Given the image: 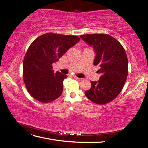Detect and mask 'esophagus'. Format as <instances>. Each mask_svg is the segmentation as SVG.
<instances>
[{
	"label": "esophagus",
	"instance_id": "obj_1",
	"mask_svg": "<svg viewBox=\"0 0 148 148\" xmlns=\"http://www.w3.org/2000/svg\"><path fill=\"white\" fill-rule=\"evenodd\" d=\"M73 77H74V79L78 80V81H81V80L82 79V78H80V77H77V76H73Z\"/></svg>",
	"mask_w": 148,
	"mask_h": 148
}]
</instances>
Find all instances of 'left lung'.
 Here are the masks:
<instances>
[{
    "instance_id": "1",
    "label": "left lung",
    "mask_w": 148,
    "mask_h": 148,
    "mask_svg": "<svg viewBox=\"0 0 148 148\" xmlns=\"http://www.w3.org/2000/svg\"><path fill=\"white\" fill-rule=\"evenodd\" d=\"M81 38L92 46L96 56L94 65L99 66L101 74L98 82L91 81V87L85 95L97 104H107L118 96L128 76V59L123 47L114 37L106 34H82Z\"/></svg>"
}]
</instances>
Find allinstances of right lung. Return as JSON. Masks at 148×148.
<instances>
[{
	"instance_id": "1",
	"label": "right lung",
	"mask_w": 148,
	"mask_h": 148,
	"mask_svg": "<svg viewBox=\"0 0 148 148\" xmlns=\"http://www.w3.org/2000/svg\"><path fill=\"white\" fill-rule=\"evenodd\" d=\"M80 38L73 35L48 32L30 45L23 59V76L29 93L39 102L48 103L61 96L67 76L55 73L52 64L74 46Z\"/></svg>"
}]
</instances>
